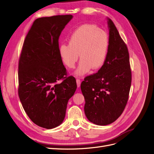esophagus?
<instances>
[{
    "mask_svg": "<svg viewBox=\"0 0 154 154\" xmlns=\"http://www.w3.org/2000/svg\"><path fill=\"white\" fill-rule=\"evenodd\" d=\"M76 84H77V87H79L81 85V80L79 79H76Z\"/></svg>",
    "mask_w": 154,
    "mask_h": 154,
    "instance_id": "esophagus-1",
    "label": "esophagus"
}]
</instances>
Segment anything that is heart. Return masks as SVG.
Wrapping results in <instances>:
<instances>
[{
	"label": "heart",
	"instance_id": "heart-1",
	"mask_svg": "<svg viewBox=\"0 0 154 154\" xmlns=\"http://www.w3.org/2000/svg\"><path fill=\"white\" fill-rule=\"evenodd\" d=\"M109 41L106 32L93 24H85L77 28L69 39V45L59 46L62 60L69 68H74L79 59L80 62L75 74L82 76L92 67L97 69L106 60Z\"/></svg>",
	"mask_w": 154,
	"mask_h": 154
}]
</instances>
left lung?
Returning <instances> with one entry per match:
<instances>
[{
    "label": "left lung",
    "mask_w": 154,
    "mask_h": 154,
    "mask_svg": "<svg viewBox=\"0 0 154 154\" xmlns=\"http://www.w3.org/2000/svg\"><path fill=\"white\" fill-rule=\"evenodd\" d=\"M108 20L109 45L106 60L97 72L85 77L81 83L85 113L90 122L99 125L113 123L122 113L132 80L128 47L113 21Z\"/></svg>",
    "instance_id": "left-lung-1"
}]
</instances>
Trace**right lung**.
Returning a JSON list of instances; mask_svg holds the SVG:
<instances>
[{
  "instance_id": "right-lung-1",
  "label": "right lung",
  "mask_w": 154,
  "mask_h": 154,
  "mask_svg": "<svg viewBox=\"0 0 154 154\" xmlns=\"http://www.w3.org/2000/svg\"><path fill=\"white\" fill-rule=\"evenodd\" d=\"M72 18L66 14L36 19L20 56V100L29 119L45 129L62 124L68 100L77 87L75 78L65 76L66 69L59 52L60 35Z\"/></svg>"
}]
</instances>
